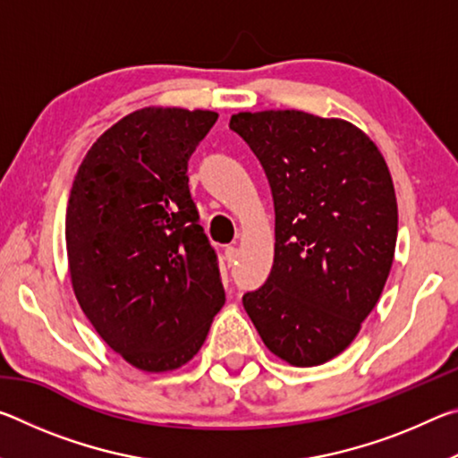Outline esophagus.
Instances as JSON below:
<instances>
[{
    "mask_svg": "<svg viewBox=\"0 0 458 458\" xmlns=\"http://www.w3.org/2000/svg\"><path fill=\"white\" fill-rule=\"evenodd\" d=\"M224 259H226L228 267H230V265H234L236 259H238V248H236V246H228L226 250H224Z\"/></svg>",
    "mask_w": 458,
    "mask_h": 458,
    "instance_id": "esophagus-1",
    "label": "esophagus"
}]
</instances>
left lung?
<instances>
[{"label":"left lung","mask_w":458,"mask_h":458,"mask_svg":"<svg viewBox=\"0 0 458 458\" xmlns=\"http://www.w3.org/2000/svg\"><path fill=\"white\" fill-rule=\"evenodd\" d=\"M230 129L265 167L275 262L242 303L268 352L297 368L358 337L390 275L398 204L382 151L360 127L303 111L236 113Z\"/></svg>","instance_id":"8db88e82"}]
</instances>
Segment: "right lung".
Returning a JSON list of instances; mask_svg holds the SVG:
<instances>
[{
  "label": "right lung",
  "mask_w": 458,
  "mask_h": 458,
  "mask_svg": "<svg viewBox=\"0 0 458 458\" xmlns=\"http://www.w3.org/2000/svg\"><path fill=\"white\" fill-rule=\"evenodd\" d=\"M214 111L145 106L84 155L66 208L76 301L105 344L149 374L193 360L224 305L190 196L188 159Z\"/></svg>",
  "instance_id": "obj_1"
}]
</instances>
